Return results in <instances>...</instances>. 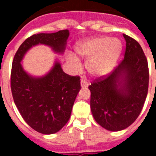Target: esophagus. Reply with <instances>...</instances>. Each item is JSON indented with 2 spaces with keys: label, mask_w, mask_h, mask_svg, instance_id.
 <instances>
[{
  "label": "esophagus",
  "mask_w": 156,
  "mask_h": 156,
  "mask_svg": "<svg viewBox=\"0 0 156 156\" xmlns=\"http://www.w3.org/2000/svg\"><path fill=\"white\" fill-rule=\"evenodd\" d=\"M80 85H81V87H88L87 81H86L85 80H81Z\"/></svg>",
  "instance_id": "obj_1"
}]
</instances>
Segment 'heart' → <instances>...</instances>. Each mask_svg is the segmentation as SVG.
Listing matches in <instances>:
<instances>
[{
    "instance_id": "b5f03b06",
    "label": "heart",
    "mask_w": 156,
    "mask_h": 156,
    "mask_svg": "<svg viewBox=\"0 0 156 156\" xmlns=\"http://www.w3.org/2000/svg\"><path fill=\"white\" fill-rule=\"evenodd\" d=\"M122 51L120 40L108 37H96L80 43L75 48L77 55L85 60L88 72L94 76H101L113 69ZM69 62L76 71L82 68L76 57L69 55Z\"/></svg>"
}]
</instances>
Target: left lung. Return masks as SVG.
<instances>
[{
    "label": "left lung",
    "instance_id": "1",
    "mask_svg": "<svg viewBox=\"0 0 156 156\" xmlns=\"http://www.w3.org/2000/svg\"><path fill=\"white\" fill-rule=\"evenodd\" d=\"M123 37V61L112 73L100 77L88 87L94 119L110 131H119L130 126L140 115L148 94L147 58L138 42L126 34Z\"/></svg>",
    "mask_w": 156,
    "mask_h": 156
}]
</instances>
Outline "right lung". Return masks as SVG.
<instances>
[{
  "label": "right lung",
  "mask_w": 156,
  "mask_h": 156,
  "mask_svg": "<svg viewBox=\"0 0 156 156\" xmlns=\"http://www.w3.org/2000/svg\"><path fill=\"white\" fill-rule=\"evenodd\" d=\"M69 36L68 30L34 34L19 47L12 62L11 88L15 104L27 124L44 134L57 133L67 123L80 90V77L65 73L58 58L52 68L41 76L27 73L22 61L29 50L40 44L62 55Z\"/></svg>",
  "instance_id": "right-lung-1"
}]
</instances>
